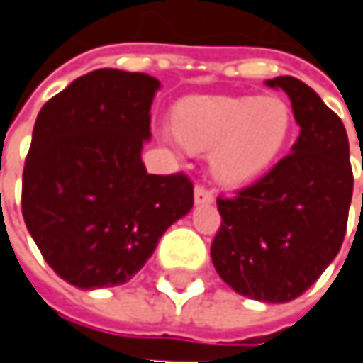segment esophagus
<instances>
[{
    "label": "esophagus",
    "mask_w": 363,
    "mask_h": 363,
    "mask_svg": "<svg viewBox=\"0 0 363 363\" xmlns=\"http://www.w3.org/2000/svg\"><path fill=\"white\" fill-rule=\"evenodd\" d=\"M212 201H214V193H212L208 186L197 184V186H195V203L201 206V203H212Z\"/></svg>",
    "instance_id": "obj_1"
}]
</instances>
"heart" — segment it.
I'll return each mask as SVG.
<instances>
[{"mask_svg": "<svg viewBox=\"0 0 363 363\" xmlns=\"http://www.w3.org/2000/svg\"><path fill=\"white\" fill-rule=\"evenodd\" d=\"M293 124L291 106L279 95L186 97L172 112L174 137L195 151L212 149L220 182L245 184L280 155Z\"/></svg>", "mask_w": 363, "mask_h": 363, "instance_id": "obj_1", "label": "heart"}]
</instances>
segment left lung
I'll use <instances>...</instances> for the list:
<instances>
[{
    "label": "left lung",
    "mask_w": 363,
    "mask_h": 363,
    "mask_svg": "<svg viewBox=\"0 0 363 363\" xmlns=\"http://www.w3.org/2000/svg\"><path fill=\"white\" fill-rule=\"evenodd\" d=\"M289 99L299 137L291 153L235 197H218L216 272L239 295L286 303L306 293L337 257L353 195L349 139L341 118L293 77L266 81Z\"/></svg>",
    "instance_id": "obj_1"
}]
</instances>
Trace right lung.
<instances>
[{
  "instance_id": "1",
  "label": "right lung",
  "mask_w": 363,
  "mask_h": 363,
  "mask_svg": "<svg viewBox=\"0 0 363 363\" xmlns=\"http://www.w3.org/2000/svg\"><path fill=\"white\" fill-rule=\"evenodd\" d=\"M160 81L101 68L41 108L22 172V216L53 272L79 289L130 280L191 212L186 174L141 160Z\"/></svg>"
}]
</instances>
